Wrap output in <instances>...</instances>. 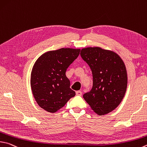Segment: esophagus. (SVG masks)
<instances>
[{
  "label": "esophagus",
  "instance_id": "34e87169",
  "mask_svg": "<svg viewBox=\"0 0 147 147\" xmlns=\"http://www.w3.org/2000/svg\"><path fill=\"white\" fill-rule=\"evenodd\" d=\"M76 94L77 96H82V92L81 91H80V90H78V91L76 92Z\"/></svg>",
  "mask_w": 147,
  "mask_h": 147
}]
</instances>
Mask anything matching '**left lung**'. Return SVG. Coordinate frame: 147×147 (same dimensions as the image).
Wrapping results in <instances>:
<instances>
[{
    "label": "left lung",
    "mask_w": 147,
    "mask_h": 147,
    "mask_svg": "<svg viewBox=\"0 0 147 147\" xmlns=\"http://www.w3.org/2000/svg\"><path fill=\"white\" fill-rule=\"evenodd\" d=\"M80 55L92 71L91 90L84 94L94 113L105 115L114 111L124 98L127 87L126 67L115 52L99 47L83 48Z\"/></svg>",
    "instance_id": "obj_1"
}]
</instances>
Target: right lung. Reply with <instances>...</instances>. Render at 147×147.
I'll use <instances>...</instances> for the list:
<instances>
[{
	"mask_svg": "<svg viewBox=\"0 0 147 147\" xmlns=\"http://www.w3.org/2000/svg\"><path fill=\"white\" fill-rule=\"evenodd\" d=\"M80 52V49L73 48L49 51L34 62L31 73V90L36 103L45 111L55 113L75 96L65 72Z\"/></svg>",
	"mask_w": 147,
	"mask_h": 147,
	"instance_id": "obj_1",
	"label": "right lung"
}]
</instances>
